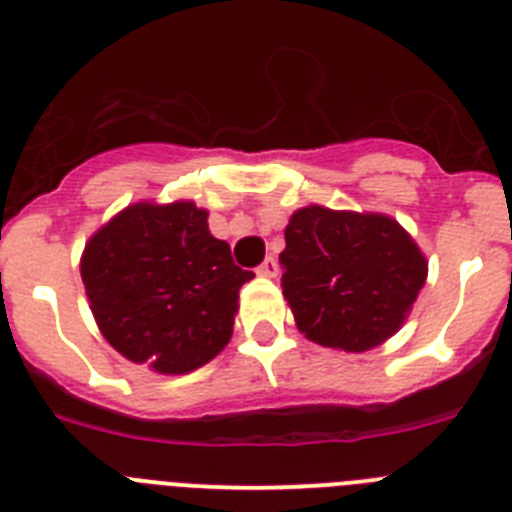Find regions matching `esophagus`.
Segmentation results:
<instances>
[{
	"mask_svg": "<svg viewBox=\"0 0 512 512\" xmlns=\"http://www.w3.org/2000/svg\"><path fill=\"white\" fill-rule=\"evenodd\" d=\"M256 274H259V277H269V279L277 277V274H279L277 259H274V256H266L264 264H261L259 269H256Z\"/></svg>",
	"mask_w": 512,
	"mask_h": 512,
	"instance_id": "esophagus-1",
	"label": "esophagus"
}]
</instances>
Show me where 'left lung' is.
I'll list each match as a JSON object with an SVG mask.
<instances>
[{
	"label": "left lung",
	"instance_id": "obj_1",
	"mask_svg": "<svg viewBox=\"0 0 512 512\" xmlns=\"http://www.w3.org/2000/svg\"><path fill=\"white\" fill-rule=\"evenodd\" d=\"M282 295L307 341L346 354L390 341L413 312L428 259L384 212L307 205L284 228Z\"/></svg>",
	"mask_w": 512,
	"mask_h": 512
}]
</instances>
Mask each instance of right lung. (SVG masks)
<instances>
[{"instance_id": "1", "label": "right lung", "mask_w": 512, "mask_h": 512, "mask_svg": "<svg viewBox=\"0 0 512 512\" xmlns=\"http://www.w3.org/2000/svg\"><path fill=\"white\" fill-rule=\"evenodd\" d=\"M192 200L122 207L81 253V282L99 333L156 374H189L233 336L238 292L251 271L210 233Z\"/></svg>"}]
</instances>
